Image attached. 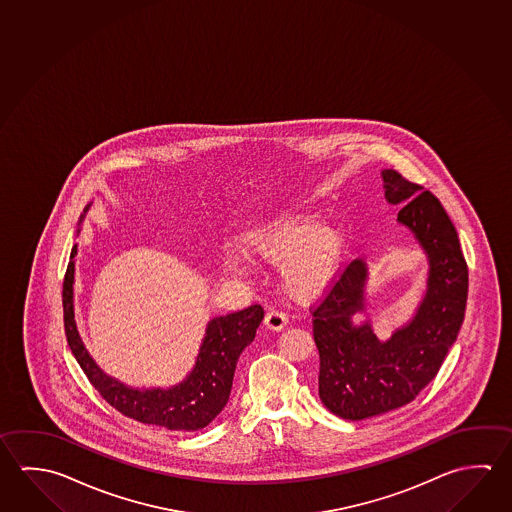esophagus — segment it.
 I'll return each instance as SVG.
<instances>
[{
    "mask_svg": "<svg viewBox=\"0 0 512 512\" xmlns=\"http://www.w3.org/2000/svg\"><path fill=\"white\" fill-rule=\"evenodd\" d=\"M264 325L269 331H282L287 325L286 314L278 313V311H268L264 316Z\"/></svg>",
    "mask_w": 512,
    "mask_h": 512,
    "instance_id": "34e87169",
    "label": "esophagus"
}]
</instances>
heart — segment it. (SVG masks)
<instances>
[{
  "mask_svg": "<svg viewBox=\"0 0 512 512\" xmlns=\"http://www.w3.org/2000/svg\"><path fill=\"white\" fill-rule=\"evenodd\" d=\"M248 252L259 259L282 264L280 280L296 302H314L331 291L340 275L345 235L340 228L322 225L316 214L295 212L275 217L253 230ZM237 269L246 268L244 257H235Z\"/></svg>",
  "mask_w": 512,
  "mask_h": 512,
  "instance_id": "obj_1",
  "label": "heart"
}]
</instances>
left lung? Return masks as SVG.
Segmentation results:
<instances>
[{"mask_svg":"<svg viewBox=\"0 0 512 512\" xmlns=\"http://www.w3.org/2000/svg\"><path fill=\"white\" fill-rule=\"evenodd\" d=\"M385 199L399 208L428 260L426 289L412 316L379 338L367 313V260L350 262L314 309V341L320 352L318 394L329 412L363 421L413 401L437 376L457 341L467 302V266L457 230L428 190L392 169L381 171Z\"/></svg>","mask_w":512,"mask_h":512,"instance_id":"8db88e82","label":"left lung"}]
</instances>
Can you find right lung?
Returning <instances> with one entry per match:
<instances>
[{
	"instance_id": "right-lung-1",
	"label": "right lung",
	"mask_w": 512,
	"mask_h": 512,
	"mask_svg": "<svg viewBox=\"0 0 512 512\" xmlns=\"http://www.w3.org/2000/svg\"><path fill=\"white\" fill-rule=\"evenodd\" d=\"M91 203L84 208L82 223ZM77 244L72 248L63 284L64 329L73 356L91 385L118 412L144 424L171 431H196L208 426L225 408L234 383L235 367L243 350L252 343L264 311L252 305L239 313L217 316L207 323L198 356L189 374L172 386L135 388L106 374L91 358L77 329L73 284Z\"/></svg>"
}]
</instances>
